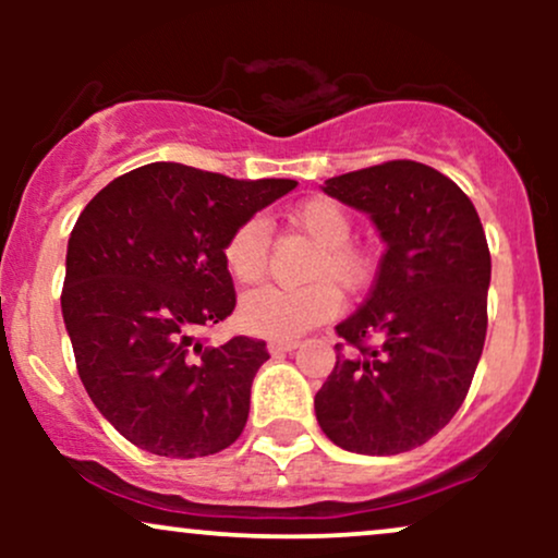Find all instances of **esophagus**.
Here are the masks:
<instances>
[{
  "label": "esophagus",
  "instance_id": "1",
  "mask_svg": "<svg viewBox=\"0 0 558 558\" xmlns=\"http://www.w3.org/2000/svg\"><path fill=\"white\" fill-rule=\"evenodd\" d=\"M296 341H270L267 343V351H270L272 356H278V354H288V351H293L296 349Z\"/></svg>",
  "mask_w": 558,
  "mask_h": 558
}]
</instances>
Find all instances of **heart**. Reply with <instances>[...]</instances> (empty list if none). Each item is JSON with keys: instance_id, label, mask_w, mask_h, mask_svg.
Segmentation results:
<instances>
[{"instance_id": "obj_1", "label": "heart", "mask_w": 558, "mask_h": 558, "mask_svg": "<svg viewBox=\"0 0 558 558\" xmlns=\"http://www.w3.org/2000/svg\"><path fill=\"white\" fill-rule=\"evenodd\" d=\"M291 222L319 246L310 267V278L315 283L304 288L262 286L248 291L239 304V319L254 336L299 338L301 332L338 315L341 293L331 286L333 282L343 291H360L367 280L369 257L349 241L351 217L341 204L325 196L306 198L291 213ZM267 222L262 217L243 220L222 248L228 272L239 283H257L267 267Z\"/></svg>"}]
</instances>
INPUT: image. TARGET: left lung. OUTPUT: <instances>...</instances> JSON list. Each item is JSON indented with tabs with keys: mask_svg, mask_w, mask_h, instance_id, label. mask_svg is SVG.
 Masks as SVG:
<instances>
[{
	"mask_svg": "<svg viewBox=\"0 0 558 558\" xmlns=\"http://www.w3.org/2000/svg\"><path fill=\"white\" fill-rule=\"evenodd\" d=\"M386 241L375 286L336 325V367L315 396L323 433L369 457L412 451L462 407L488 330L490 252L475 204L412 159L325 181Z\"/></svg>",
	"mask_w": 558,
	"mask_h": 558,
	"instance_id": "obj_1",
	"label": "left lung"
}]
</instances>
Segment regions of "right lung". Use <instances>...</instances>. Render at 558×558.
I'll return each instance as SVG.
<instances>
[{
	"mask_svg": "<svg viewBox=\"0 0 558 558\" xmlns=\"http://www.w3.org/2000/svg\"><path fill=\"white\" fill-rule=\"evenodd\" d=\"M296 181L151 162L86 204L68 241L62 317L94 407L157 457L222 451L248 417L265 341H196L235 310L222 248L243 220Z\"/></svg>",
	"mask_w": 558,
	"mask_h": 558,
	"instance_id": "add662e5",
	"label": "right lung"
}]
</instances>
